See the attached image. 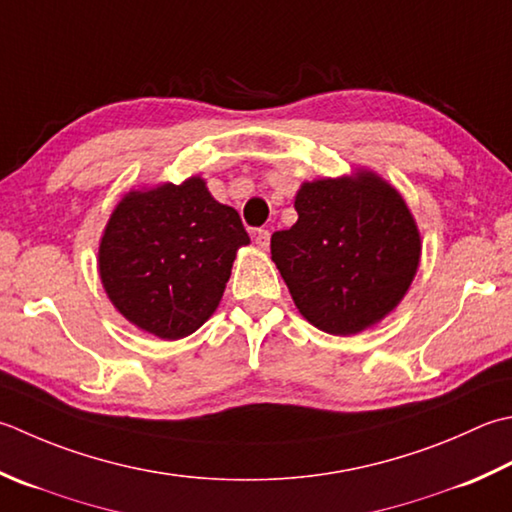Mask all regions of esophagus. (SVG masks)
Returning <instances> with one entry per match:
<instances>
[{
    "label": "esophagus",
    "mask_w": 512,
    "mask_h": 512,
    "mask_svg": "<svg viewBox=\"0 0 512 512\" xmlns=\"http://www.w3.org/2000/svg\"><path fill=\"white\" fill-rule=\"evenodd\" d=\"M253 239H255V244H257L259 248H262V250H266V248L270 246V233H268V230H264V228L255 230Z\"/></svg>",
    "instance_id": "34e87169"
}]
</instances>
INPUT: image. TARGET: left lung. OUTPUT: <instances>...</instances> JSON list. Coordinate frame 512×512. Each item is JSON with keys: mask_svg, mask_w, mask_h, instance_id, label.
Here are the masks:
<instances>
[{"mask_svg": "<svg viewBox=\"0 0 512 512\" xmlns=\"http://www.w3.org/2000/svg\"><path fill=\"white\" fill-rule=\"evenodd\" d=\"M297 222L270 237V255L304 319L357 335L402 302L422 259V235L402 193L375 170L304 182Z\"/></svg>", "mask_w": 512, "mask_h": 512, "instance_id": "1", "label": "left lung"}]
</instances>
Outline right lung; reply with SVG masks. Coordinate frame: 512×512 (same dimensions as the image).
<instances>
[{"instance_id":"obj_1","label":"right lung","mask_w":512,"mask_h":512,"mask_svg":"<svg viewBox=\"0 0 512 512\" xmlns=\"http://www.w3.org/2000/svg\"><path fill=\"white\" fill-rule=\"evenodd\" d=\"M248 244L237 210L219 204L199 175L130 188L99 239V279L119 315L175 342L215 313Z\"/></svg>"}]
</instances>
